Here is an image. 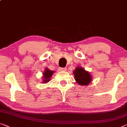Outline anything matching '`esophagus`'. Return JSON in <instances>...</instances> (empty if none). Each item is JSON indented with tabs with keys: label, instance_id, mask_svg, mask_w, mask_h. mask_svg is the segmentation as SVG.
<instances>
[{
	"label": "esophagus",
	"instance_id": "1",
	"mask_svg": "<svg viewBox=\"0 0 127 127\" xmlns=\"http://www.w3.org/2000/svg\"><path fill=\"white\" fill-rule=\"evenodd\" d=\"M60 71H66L67 70V69L66 67H60L59 69Z\"/></svg>",
	"mask_w": 127,
	"mask_h": 127
}]
</instances>
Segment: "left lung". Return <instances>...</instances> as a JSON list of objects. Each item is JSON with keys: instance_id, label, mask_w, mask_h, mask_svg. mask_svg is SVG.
I'll return each mask as SVG.
<instances>
[{"instance_id": "8db88e82", "label": "left lung", "mask_w": 127, "mask_h": 127, "mask_svg": "<svg viewBox=\"0 0 127 127\" xmlns=\"http://www.w3.org/2000/svg\"><path fill=\"white\" fill-rule=\"evenodd\" d=\"M73 74L76 82L80 86H88L92 81L93 78L90 73L80 66L76 67Z\"/></svg>"}]
</instances>
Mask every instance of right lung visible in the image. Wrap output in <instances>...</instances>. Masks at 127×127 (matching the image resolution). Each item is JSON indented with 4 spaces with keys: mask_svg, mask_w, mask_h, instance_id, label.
<instances>
[{
    "mask_svg": "<svg viewBox=\"0 0 127 127\" xmlns=\"http://www.w3.org/2000/svg\"><path fill=\"white\" fill-rule=\"evenodd\" d=\"M54 73V71L50 70L48 68L46 67L45 71L42 73V83H46L50 81V78L52 77L53 74Z\"/></svg>",
    "mask_w": 127,
    "mask_h": 127,
    "instance_id": "obj_1",
    "label": "right lung"
}]
</instances>
